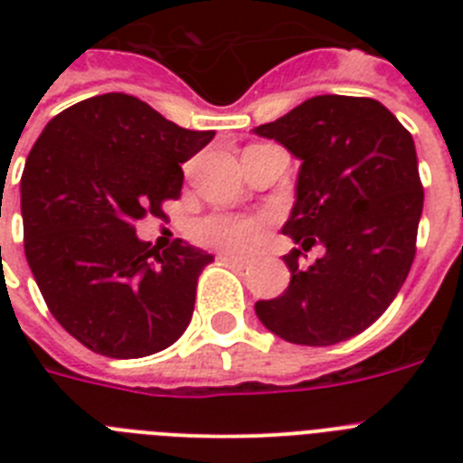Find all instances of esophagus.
Returning <instances> with one entry per match:
<instances>
[{"label":"esophagus","instance_id":"34e87169","mask_svg":"<svg viewBox=\"0 0 463 463\" xmlns=\"http://www.w3.org/2000/svg\"><path fill=\"white\" fill-rule=\"evenodd\" d=\"M221 260H223L225 264H231V267H235V269H245L247 264H250V261L242 260V257H235V254H221Z\"/></svg>","mask_w":463,"mask_h":463}]
</instances>
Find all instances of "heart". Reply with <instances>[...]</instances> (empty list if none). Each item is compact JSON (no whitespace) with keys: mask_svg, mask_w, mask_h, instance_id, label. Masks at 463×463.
<instances>
[{"mask_svg":"<svg viewBox=\"0 0 463 463\" xmlns=\"http://www.w3.org/2000/svg\"><path fill=\"white\" fill-rule=\"evenodd\" d=\"M269 221L242 213H213L194 225V238L206 247L221 252L250 254L264 242Z\"/></svg>","mask_w":463,"mask_h":463,"instance_id":"heart-1","label":"heart"}]
</instances>
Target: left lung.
<instances>
[{"label": "left lung", "mask_w": 463, "mask_h": 463, "mask_svg": "<svg viewBox=\"0 0 463 463\" xmlns=\"http://www.w3.org/2000/svg\"><path fill=\"white\" fill-rule=\"evenodd\" d=\"M300 160L296 203L283 225L322 260L283 257L288 288L254 312L271 334L300 345H334L365 331L389 307L416 257L423 184L413 137L373 98L315 96L254 129Z\"/></svg>", "instance_id": "obj_1"}]
</instances>
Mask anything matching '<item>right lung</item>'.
Listing matches in <instances>:
<instances>
[{"label":"right lung","instance_id":"obj_1","mask_svg":"<svg viewBox=\"0 0 463 463\" xmlns=\"http://www.w3.org/2000/svg\"><path fill=\"white\" fill-rule=\"evenodd\" d=\"M216 132H192L139 98L105 93L47 122L21 177L25 260L52 317L93 353L144 358L173 345L194 312L209 252H158L137 221L163 218L182 163Z\"/></svg>","mask_w":463,"mask_h":463}]
</instances>
